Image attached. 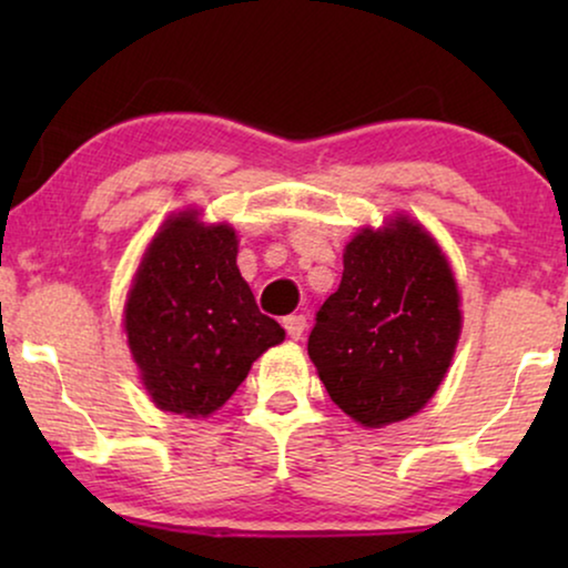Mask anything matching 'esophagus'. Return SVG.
I'll return each mask as SVG.
<instances>
[{
    "label": "esophagus",
    "instance_id": "esophagus-1",
    "mask_svg": "<svg viewBox=\"0 0 568 568\" xmlns=\"http://www.w3.org/2000/svg\"><path fill=\"white\" fill-rule=\"evenodd\" d=\"M284 328H286V336L292 341H300L302 333L307 328V317L305 315H290L284 317Z\"/></svg>",
    "mask_w": 568,
    "mask_h": 568
}]
</instances>
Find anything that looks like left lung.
Returning a JSON list of instances; mask_svg holds the SVG:
<instances>
[{
    "label": "left lung",
    "mask_w": 568,
    "mask_h": 568,
    "mask_svg": "<svg viewBox=\"0 0 568 568\" xmlns=\"http://www.w3.org/2000/svg\"><path fill=\"white\" fill-rule=\"evenodd\" d=\"M453 268L422 224L398 214L364 227L344 251V276L323 302L307 354L331 400L367 429L422 410L460 338Z\"/></svg>",
    "instance_id": "1"
}]
</instances>
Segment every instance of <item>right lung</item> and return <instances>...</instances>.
<instances>
[{
    "mask_svg": "<svg viewBox=\"0 0 568 568\" xmlns=\"http://www.w3.org/2000/svg\"><path fill=\"white\" fill-rule=\"evenodd\" d=\"M123 328L154 406L206 418L232 398L253 362L282 344L237 268L230 224L181 212L162 224L131 282Z\"/></svg>",
    "mask_w": 568,
    "mask_h": 568,
    "instance_id": "add662e5",
    "label": "right lung"
}]
</instances>
